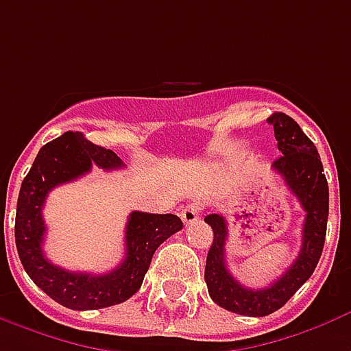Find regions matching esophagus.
Listing matches in <instances>:
<instances>
[{"label": "esophagus", "instance_id": "esophagus-1", "mask_svg": "<svg viewBox=\"0 0 351 351\" xmlns=\"http://www.w3.org/2000/svg\"><path fill=\"white\" fill-rule=\"evenodd\" d=\"M199 216H201V206L195 205V203L186 205L180 210V218H182L184 223H193V221L199 220Z\"/></svg>", "mask_w": 351, "mask_h": 351}]
</instances>
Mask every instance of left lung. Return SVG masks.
<instances>
[{
	"mask_svg": "<svg viewBox=\"0 0 351 351\" xmlns=\"http://www.w3.org/2000/svg\"><path fill=\"white\" fill-rule=\"evenodd\" d=\"M267 122L274 128L278 150L284 156L272 163L284 182L299 199L306 213L302 223V243L299 256L291 267L272 284L250 289L233 278L226 263L228 221L220 214H208L205 221L213 228L214 241L206 256L205 282L208 295L218 306L241 316L261 317L282 308L295 291L312 276L322 258L329 216V186L316 146L299 123L284 112H274Z\"/></svg>",
	"mask_w": 351,
	"mask_h": 351,
	"instance_id": "1",
	"label": "left lung"
}]
</instances>
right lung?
I'll use <instances>...</instances> for the list:
<instances>
[{"label": "right lung", "mask_w": 351, "mask_h": 351, "mask_svg": "<svg viewBox=\"0 0 351 351\" xmlns=\"http://www.w3.org/2000/svg\"><path fill=\"white\" fill-rule=\"evenodd\" d=\"M93 163L105 171L123 167V161L112 150L93 145L79 131H67L39 150L16 203L14 239L27 276L50 299L71 310L107 308L128 301L138 291L158 246L182 229V220L175 214L135 210L125 226V258L110 272H71L50 263L43 252L47 233L43 205L47 195L60 184L90 173Z\"/></svg>", "instance_id": "add662e5"}]
</instances>
